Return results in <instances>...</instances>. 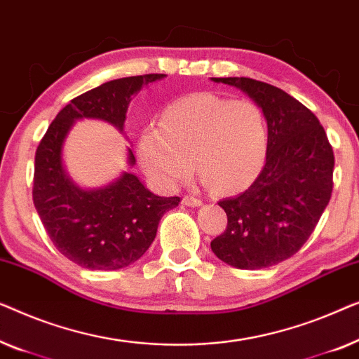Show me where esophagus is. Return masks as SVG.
Returning a JSON list of instances; mask_svg holds the SVG:
<instances>
[{
  "label": "esophagus",
  "mask_w": 359,
  "mask_h": 359,
  "mask_svg": "<svg viewBox=\"0 0 359 359\" xmlns=\"http://www.w3.org/2000/svg\"><path fill=\"white\" fill-rule=\"evenodd\" d=\"M182 203L187 206H200L201 203H203V200L198 198V196H194V195H185L184 198H182Z\"/></svg>",
  "instance_id": "1"
}]
</instances>
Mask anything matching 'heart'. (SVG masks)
I'll return each mask as SVG.
<instances>
[{"label": "heart", "instance_id": "heart-1", "mask_svg": "<svg viewBox=\"0 0 359 359\" xmlns=\"http://www.w3.org/2000/svg\"><path fill=\"white\" fill-rule=\"evenodd\" d=\"M269 133L264 112L250 100L195 93L169 104L161 127L140 136V159L148 175L175 187L191 174V159L216 191L249 185L264 168Z\"/></svg>", "mask_w": 359, "mask_h": 359}]
</instances>
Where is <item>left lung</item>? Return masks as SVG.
Segmentation results:
<instances>
[{
	"instance_id": "8db88e82",
	"label": "left lung",
	"mask_w": 359,
	"mask_h": 359,
	"mask_svg": "<svg viewBox=\"0 0 359 359\" xmlns=\"http://www.w3.org/2000/svg\"><path fill=\"white\" fill-rule=\"evenodd\" d=\"M213 81L241 88L260 105L269 148L254 184L219 201L228 226L211 250L236 269H266L294 255L316 229L332 196L333 149L319 118L283 89L250 78Z\"/></svg>"
}]
</instances>
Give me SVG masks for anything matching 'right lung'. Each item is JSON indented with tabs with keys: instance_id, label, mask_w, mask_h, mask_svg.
<instances>
[{
	"instance_id": "obj_1",
	"label": "right lung",
	"mask_w": 359,
	"mask_h": 359,
	"mask_svg": "<svg viewBox=\"0 0 359 359\" xmlns=\"http://www.w3.org/2000/svg\"><path fill=\"white\" fill-rule=\"evenodd\" d=\"M165 74L114 79L69 100L50 123L35 151L32 198L50 241L74 264L88 270H118L149 249L165 211L179 196H158L133 174L99 190H81L62 164V146L78 118H100L123 128L136 90ZM128 163L135 154L128 151Z\"/></svg>"
}]
</instances>
